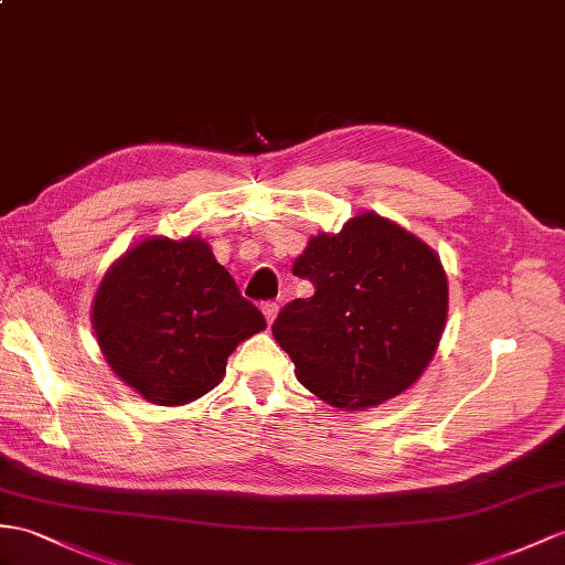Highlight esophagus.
<instances>
[{
	"instance_id": "esophagus-1",
	"label": "esophagus",
	"mask_w": 565,
	"mask_h": 565,
	"mask_svg": "<svg viewBox=\"0 0 565 565\" xmlns=\"http://www.w3.org/2000/svg\"><path fill=\"white\" fill-rule=\"evenodd\" d=\"M264 316H266V321H268V326L275 321V316H278V305H275V301H264Z\"/></svg>"
}]
</instances>
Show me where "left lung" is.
<instances>
[{
  "label": "left lung",
  "mask_w": 565,
  "mask_h": 565,
  "mask_svg": "<svg viewBox=\"0 0 565 565\" xmlns=\"http://www.w3.org/2000/svg\"><path fill=\"white\" fill-rule=\"evenodd\" d=\"M313 285L273 323L297 379L321 401L362 409L409 388L441 340L448 280L438 256L376 213L319 235L295 260Z\"/></svg>",
  "instance_id": "1"
}]
</instances>
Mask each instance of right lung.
<instances>
[{"instance_id": "1", "label": "right lung", "mask_w": 565, "mask_h": 565, "mask_svg": "<svg viewBox=\"0 0 565 565\" xmlns=\"http://www.w3.org/2000/svg\"><path fill=\"white\" fill-rule=\"evenodd\" d=\"M93 326L121 381L156 405H184L217 386L227 356L266 319L209 244L153 237L109 268Z\"/></svg>"}]
</instances>
